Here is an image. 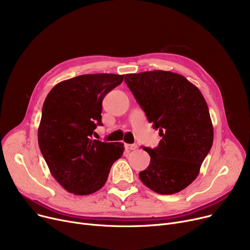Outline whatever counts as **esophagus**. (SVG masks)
I'll use <instances>...</instances> for the list:
<instances>
[{
	"label": "esophagus",
	"mask_w": 250,
	"mask_h": 250,
	"mask_svg": "<svg viewBox=\"0 0 250 250\" xmlns=\"http://www.w3.org/2000/svg\"><path fill=\"white\" fill-rule=\"evenodd\" d=\"M137 148H138V146L136 145V144H126V145H125V149L129 150V151L136 150Z\"/></svg>",
	"instance_id": "obj_1"
}]
</instances>
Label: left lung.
<instances>
[{"instance_id":"obj_1","label":"left lung","mask_w":250,"mask_h":250,"mask_svg":"<svg viewBox=\"0 0 250 250\" xmlns=\"http://www.w3.org/2000/svg\"><path fill=\"white\" fill-rule=\"evenodd\" d=\"M125 82L162 137L157 148L143 147L151 163L139 177L157 193L179 192L199 175L213 145V124L202 92L168 71L126 74Z\"/></svg>"}]
</instances>
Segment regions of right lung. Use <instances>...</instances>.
<instances>
[{
  "instance_id": "obj_1",
  "label": "right lung",
  "mask_w": 250,
  "mask_h": 250,
  "mask_svg": "<svg viewBox=\"0 0 250 250\" xmlns=\"http://www.w3.org/2000/svg\"><path fill=\"white\" fill-rule=\"evenodd\" d=\"M124 76H78L57 84L44 100L39 149L51 175L71 193L87 195L99 190L124 153L122 143L93 139L94 129L102 125V100L124 81Z\"/></svg>"
}]
</instances>
